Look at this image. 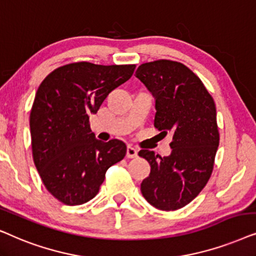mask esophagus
Instances as JSON below:
<instances>
[{
	"label": "esophagus",
	"mask_w": 256,
	"mask_h": 256,
	"mask_svg": "<svg viewBox=\"0 0 256 256\" xmlns=\"http://www.w3.org/2000/svg\"><path fill=\"white\" fill-rule=\"evenodd\" d=\"M137 156H138L137 150L132 148V146H128V148H126V156H128V158H136Z\"/></svg>",
	"instance_id": "esophagus-1"
}]
</instances>
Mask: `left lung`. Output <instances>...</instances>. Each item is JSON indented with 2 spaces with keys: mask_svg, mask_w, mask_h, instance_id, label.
<instances>
[{
  "mask_svg": "<svg viewBox=\"0 0 256 256\" xmlns=\"http://www.w3.org/2000/svg\"><path fill=\"white\" fill-rule=\"evenodd\" d=\"M136 77L156 100L154 126L160 134H173L168 156L139 151L151 166L140 185L142 194L158 210L182 208L202 192L212 174L219 146L216 104L200 78L182 63H144Z\"/></svg>",
  "mask_w": 256,
  "mask_h": 256,
  "instance_id": "1",
  "label": "left lung"
}]
</instances>
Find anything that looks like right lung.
I'll return each mask as SVG.
<instances>
[{
  "mask_svg": "<svg viewBox=\"0 0 256 256\" xmlns=\"http://www.w3.org/2000/svg\"><path fill=\"white\" fill-rule=\"evenodd\" d=\"M134 69V64L71 63L40 83L30 112L34 162L46 190L66 205L94 198L108 168L125 156L122 142L96 139L88 117Z\"/></svg>",
  "mask_w": 256,
  "mask_h": 256,
  "instance_id": "obj_1",
  "label": "right lung"
}]
</instances>
